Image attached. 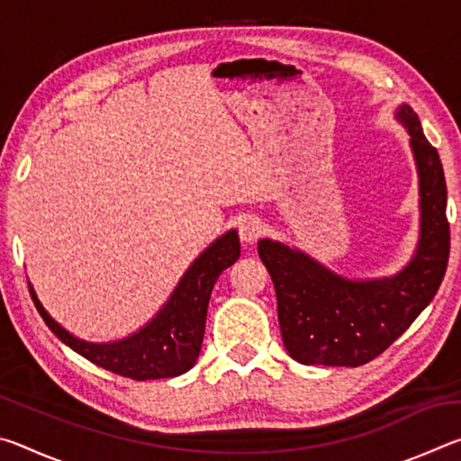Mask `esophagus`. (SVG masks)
Wrapping results in <instances>:
<instances>
[{
	"label": "esophagus",
	"mask_w": 461,
	"mask_h": 461,
	"mask_svg": "<svg viewBox=\"0 0 461 461\" xmlns=\"http://www.w3.org/2000/svg\"><path fill=\"white\" fill-rule=\"evenodd\" d=\"M238 233L244 244H254V241H258V238L264 233V225L258 217H246V220L240 223Z\"/></svg>",
	"instance_id": "34e87169"
}]
</instances>
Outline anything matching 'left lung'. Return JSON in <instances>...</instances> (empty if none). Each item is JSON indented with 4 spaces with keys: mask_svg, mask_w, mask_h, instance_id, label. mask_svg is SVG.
Listing matches in <instances>:
<instances>
[{
    "mask_svg": "<svg viewBox=\"0 0 461 461\" xmlns=\"http://www.w3.org/2000/svg\"><path fill=\"white\" fill-rule=\"evenodd\" d=\"M396 120L411 136L419 173L420 233L411 262L394 276L349 280L301 249L260 240L258 254L276 291L288 356L307 366H362L399 339L439 288L449 260L447 186L435 148L412 109Z\"/></svg>",
    "mask_w": 461,
    "mask_h": 461,
    "instance_id": "1",
    "label": "left lung"
}]
</instances>
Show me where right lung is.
<instances>
[{
	"label": "right lung",
	"instance_id": "add662e5",
	"mask_svg": "<svg viewBox=\"0 0 461 461\" xmlns=\"http://www.w3.org/2000/svg\"><path fill=\"white\" fill-rule=\"evenodd\" d=\"M238 258L240 238L236 230H230L191 264L178 280L167 305L152 317V321H148L140 331L128 335L126 339L109 343H93L75 338L46 313L32 285L28 283V288L44 323L73 352L123 378H173L191 370L197 362L213 285L217 276Z\"/></svg>",
	"mask_w": 461,
	"mask_h": 461
}]
</instances>
